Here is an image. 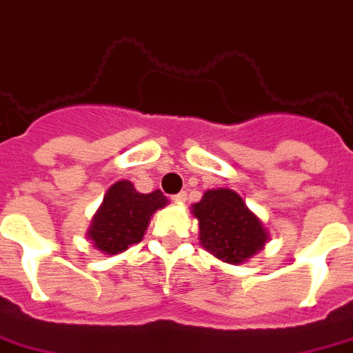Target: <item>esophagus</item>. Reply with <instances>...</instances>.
<instances>
[{
    "label": "esophagus",
    "instance_id": "esophagus-1",
    "mask_svg": "<svg viewBox=\"0 0 353 353\" xmlns=\"http://www.w3.org/2000/svg\"><path fill=\"white\" fill-rule=\"evenodd\" d=\"M172 200L176 203H185L187 202V192H179V194H176V196H172Z\"/></svg>",
    "mask_w": 353,
    "mask_h": 353
}]
</instances>
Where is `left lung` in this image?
Instances as JSON below:
<instances>
[{
    "mask_svg": "<svg viewBox=\"0 0 353 353\" xmlns=\"http://www.w3.org/2000/svg\"><path fill=\"white\" fill-rule=\"evenodd\" d=\"M198 221L202 249L232 265H239L265 247L270 232L236 190L210 189L190 205Z\"/></svg>",
    "mask_w": 353,
    "mask_h": 353,
    "instance_id": "obj_1",
    "label": "left lung"
}]
</instances>
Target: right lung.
<instances>
[{"mask_svg": "<svg viewBox=\"0 0 353 353\" xmlns=\"http://www.w3.org/2000/svg\"><path fill=\"white\" fill-rule=\"evenodd\" d=\"M166 203L168 200L161 190L142 194L127 179L116 181L106 190L85 236L103 254H119L142 241L153 213Z\"/></svg>", "mask_w": 353, "mask_h": 353, "instance_id": "add662e5", "label": "right lung"}]
</instances>
